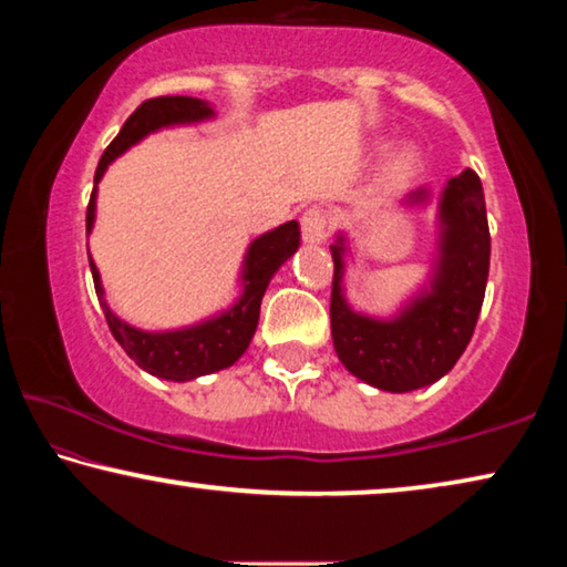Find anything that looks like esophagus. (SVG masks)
Here are the masks:
<instances>
[{
	"instance_id": "esophagus-1",
	"label": "esophagus",
	"mask_w": 567,
	"mask_h": 567,
	"mask_svg": "<svg viewBox=\"0 0 567 567\" xmlns=\"http://www.w3.org/2000/svg\"><path fill=\"white\" fill-rule=\"evenodd\" d=\"M300 229H302V239L308 241V245H320V241H326L330 231V219L326 209L312 206V209L305 212L300 219Z\"/></svg>"
}]
</instances>
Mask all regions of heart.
<instances>
[{
  "mask_svg": "<svg viewBox=\"0 0 567 567\" xmlns=\"http://www.w3.org/2000/svg\"><path fill=\"white\" fill-rule=\"evenodd\" d=\"M393 166H396L399 171L401 168H409L411 166V154H409V151H401V154L396 156V161H393Z\"/></svg>",
  "mask_w": 567,
  "mask_h": 567,
  "instance_id": "obj_1",
  "label": "heart"
}]
</instances>
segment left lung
Listing matches in <instances>:
<instances>
[{
    "instance_id": "left-lung-1",
    "label": "left lung",
    "mask_w": 567,
    "mask_h": 567,
    "mask_svg": "<svg viewBox=\"0 0 567 567\" xmlns=\"http://www.w3.org/2000/svg\"><path fill=\"white\" fill-rule=\"evenodd\" d=\"M426 192L409 194L424 202ZM442 262L434 287L391 322L358 316L346 305L343 239L330 245V332L350 373L381 391L406 393L442 379L460 361L477 326L489 275V224L480 176L472 168L454 176L442 196Z\"/></svg>"
}]
</instances>
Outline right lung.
I'll use <instances>...</instances> for the list:
<instances>
[{
  "label": "right lung",
  "instance_id": "add662e5",
  "mask_svg": "<svg viewBox=\"0 0 567 567\" xmlns=\"http://www.w3.org/2000/svg\"><path fill=\"white\" fill-rule=\"evenodd\" d=\"M212 107L196 101V97L186 95H161L143 101L136 111L128 115L123 123L118 136L111 141V146L103 151L101 161L95 168V184L101 182L105 168L111 161L123 154L125 148L141 141L146 133L161 128V125L171 123H188L209 118ZM95 219V188L90 194L85 227L90 231ZM300 245V224L287 221L282 227L267 231L259 239L251 241L247 251V267H245V295H241L235 308L224 312V316L214 318L204 326H194L176 332H143L131 326H125L113 316L111 308L103 302V287L101 275L90 259V272H93L97 300L103 305L107 328H111L113 338L118 340L121 348L128 353V358L136 361L143 371L166 381H192L196 375L221 371L237 361L245 353L251 336L257 330L259 320V305H262V295L267 290L269 280L277 272L287 257Z\"/></svg>",
  "mask_w": 567,
  "mask_h": 567
}]
</instances>
